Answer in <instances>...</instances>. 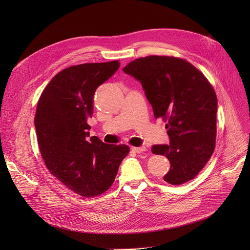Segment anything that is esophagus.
<instances>
[{"label":"esophagus","mask_w":250,"mask_h":250,"mask_svg":"<svg viewBox=\"0 0 250 250\" xmlns=\"http://www.w3.org/2000/svg\"><path fill=\"white\" fill-rule=\"evenodd\" d=\"M147 149L145 146H142V147H134L133 151L136 153H142V152H145Z\"/></svg>","instance_id":"34e87169"}]
</instances>
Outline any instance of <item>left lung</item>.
Listing matches in <instances>:
<instances>
[{
  "label": "left lung",
  "instance_id": "obj_1",
  "mask_svg": "<svg viewBox=\"0 0 250 250\" xmlns=\"http://www.w3.org/2000/svg\"><path fill=\"white\" fill-rule=\"evenodd\" d=\"M123 71L142 84L154 116L167 122L170 143L152 147L170 162L164 180L179 186L194 178L216 145L218 101L212 85L190 62L173 57L140 58Z\"/></svg>",
  "mask_w": 250,
  "mask_h": 250
}]
</instances>
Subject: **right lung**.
<instances>
[{"label":"right lung","mask_w":250,"mask_h":250,"mask_svg":"<svg viewBox=\"0 0 250 250\" xmlns=\"http://www.w3.org/2000/svg\"><path fill=\"white\" fill-rule=\"evenodd\" d=\"M118 61L72 65L57 74L37 103L34 118L39 149L49 172L79 195L106 191L115 179L126 145L90 137L96 89L118 70Z\"/></svg>","instance_id":"add662e5"}]
</instances>
